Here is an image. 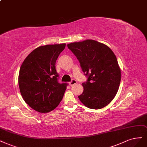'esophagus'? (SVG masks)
<instances>
[{"instance_id": "34e87169", "label": "esophagus", "mask_w": 147, "mask_h": 147, "mask_svg": "<svg viewBox=\"0 0 147 147\" xmlns=\"http://www.w3.org/2000/svg\"><path fill=\"white\" fill-rule=\"evenodd\" d=\"M76 83H77V81H76V80H74V79L72 80L71 82H69V84H70V86H73V85H74L75 84H76Z\"/></svg>"}]
</instances>
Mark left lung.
I'll use <instances>...</instances> for the list:
<instances>
[{
	"label": "left lung",
	"instance_id": "1",
	"mask_svg": "<svg viewBox=\"0 0 147 147\" xmlns=\"http://www.w3.org/2000/svg\"><path fill=\"white\" fill-rule=\"evenodd\" d=\"M78 59L86 82L78 98L86 107L99 109L107 106L117 94L121 72L117 58L111 49L94 40L67 44Z\"/></svg>",
	"mask_w": 147,
	"mask_h": 147
}]
</instances>
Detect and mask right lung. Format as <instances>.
Listing matches in <instances>:
<instances>
[{
    "label": "right lung",
    "mask_w": 147,
    "mask_h": 147,
    "mask_svg": "<svg viewBox=\"0 0 147 147\" xmlns=\"http://www.w3.org/2000/svg\"><path fill=\"white\" fill-rule=\"evenodd\" d=\"M65 44L40 46L25 59L19 70L20 92L30 107L39 113H49L62 100L68 86L58 82L56 61Z\"/></svg>",
    "instance_id": "1"
}]
</instances>
